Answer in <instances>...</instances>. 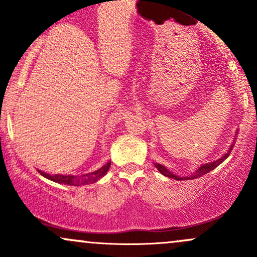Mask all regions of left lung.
<instances>
[{"instance_id": "left-lung-1", "label": "left lung", "mask_w": 257, "mask_h": 257, "mask_svg": "<svg viewBox=\"0 0 257 257\" xmlns=\"http://www.w3.org/2000/svg\"><path fill=\"white\" fill-rule=\"evenodd\" d=\"M233 146H234V145H232V146H231V149L228 150V152H227L226 155L223 156V157H221L220 159H217V161H215V162H211V163H206V164H204V166L199 167V168H198V170H196V173L192 174V175H191V176H184V178H180V176H176V175H174V174L170 173L169 170L166 169V168H164L163 166H162V164H158V163H156L155 166H156V168H157V169L159 170V172H161L162 174H163V175L168 176V178L176 179V180H185V179H187V180H192V179L199 178V176L204 175V174H206V173L211 172V170L215 169V168H216L217 166H220V164L222 163V162L225 161V159H226L227 157H228V156H229V153H231V151H232Z\"/></svg>"}]
</instances>
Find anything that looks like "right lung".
Listing matches in <instances>:
<instances>
[{
	"label": "right lung",
	"mask_w": 257,
	"mask_h": 257,
	"mask_svg": "<svg viewBox=\"0 0 257 257\" xmlns=\"http://www.w3.org/2000/svg\"><path fill=\"white\" fill-rule=\"evenodd\" d=\"M111 163L105 164L104 167L100 168V169L95 170V172L85 174V175L82 176H73V175H49V174H46L41 172L40 174L44 178L52 180L54 182H59V184H65V185H71V186H81V185H88L93 184V182H96L100 178L105 175L107 173L108 168H110Z\"/></svg>",
	"instance_id": "obj_1"
}]
</instances>
